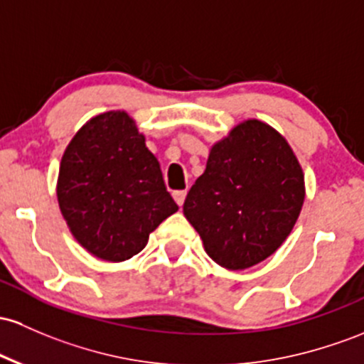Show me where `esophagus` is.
<instances>
[{"instance_id":"34e87169","label":"esophagus","mask_w":364,"mask_h":364,"mask_svg":"<svg viewBox=\"0 0 364 364\" xmlns=\"http://www.w3.org/2000/svg\"><path fill=\"white\" fill-rule=\"evenodd\" d=\"M173 197H174V200H176V203H178V205H183V203H185V198H186V190L173 191Z\"/></svg>"}]
</instances>
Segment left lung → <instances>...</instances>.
Returning <instances> with one entry per match:
<instances>
[{"label": "left lung", "instance_id": "8db88e82", "mask_svg": "<svg viewBox=\"0 0 364 364\" xmlns=\"http://www.w3.org/2000/svg\"><path fill=\"white\" fill-rule=\"evenodd\" d=\"M304 203V174L267 124L245 121L215 143L183 213L226 269L264 261L287 240Z\"/></svg>", "mask_w": 364, "mask_h": 364}]
</instances>
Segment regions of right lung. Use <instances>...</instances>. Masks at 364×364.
Wrapping results in <instances>:
<instances>
[{
	"instance_id": "1",
	"label": "right lung",
	"mask_w": 364,
	"mask_h": 364,
	"mask_svg": "<svg viewBox=\"0 0 364 364\" xmlns=\"http://www.w3.org/2000/svg\"><path fill=\"white\" fill-rule=\"evenodd\" d=\"M58 205L82 247L103 261L141 252L178 210L161 166L126 112H105L77 131L62 157Z\"/></svg>"
}]
</instances>
